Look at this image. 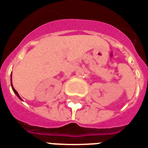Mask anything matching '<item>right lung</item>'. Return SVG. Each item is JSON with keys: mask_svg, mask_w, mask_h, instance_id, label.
Listing matches in <instances>:
<instances>
[{"mask_svg": "<svg viewBox=\"0 0 148 148\" xmlns=\"http://www.w3.org/2000/svg\"><path fill=\"white\" fill-rule=\"evenodd\" d=\"M11 87H12V89H13V91H14V92L15 94H16V95H17V96H18V97L19 99H21V97H20V96H19L18 93V92H17V91H16V90H15L14 88V87H13V85H12V75H11Z\"/></svg>", "mask_w": 148, "mask_h": 148, "instance_id": "obj_1", "label": "right lung"}]
</instances>
